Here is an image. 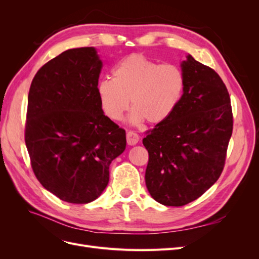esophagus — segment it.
<instances>
[{"mask_svg": "<svg viewBox=\"0 0 259 259\" xmlns=\"http://www.w3.org/2000/svg\"><path fill=\"white\" fill-rule=\"evenodd\" d=\"M126 140H127V145L134 146L139 142V136L134 132H128L126 134Z\"/></svg>", "mask_w": 259, "mask_h": 259, "instance_id": "obj_1", "label": "esophagus"}]
</instances>
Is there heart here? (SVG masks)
<instances>
[{
  "instance_id": "1",
  "label": "heart",
  "mask_w": 259,
  "mask_h": 259,
  "mask_svg": "<svg viewBox=\"0 0 259 259\" xmlns=\"http://www.w3.org/2000/svg\"><path fill=\"white\" fill-rule=\"evenodd\" d=\"M112 74L113 79H104L97 85L100 107L112 121L122 119L131 100V123L146 120L160 124L174 112L185 88L183 71L177 66L160 65L143 54L123 58Z\"/></svg>"
}]
</instances>
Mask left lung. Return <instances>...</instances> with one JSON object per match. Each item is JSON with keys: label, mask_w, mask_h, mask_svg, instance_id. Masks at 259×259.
I'll return each mask as SVG.
<instances>
[{"label": "left lung", "mask_w": 259, "mask_h": 259, "mask_svg": "<svg viewBox=\"0 0 259 259\" xmlns=\"http://www.w3.org/2000/svg\"><path fill=\"white\" fill-rule=\"evenodd\" d=\"M180 67L182 98L168 119L143 139L149 153L147 189L166 206L186 205L217 182L233 126L230 96L221 76L191 55Z\"/></svg>", "instance_id": "1"}]
</instances>
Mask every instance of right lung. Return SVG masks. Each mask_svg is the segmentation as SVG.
<instances>
[{
  "instance_id": "add662e5",
  "label": "right lung",
  "mask_w": 259,
  "mask_h": 259,
  "mask_svg": "<svg viewBox=\"0 0 259 259\" xmlns=\"http://www.w3.org/2000/svg\"><path fill=\"white\" fill-rule=\"evenodd\" d=\"M101 68L94 48L68 50L38 70L28 95L25 140L34 175L73 204L103 193L109 166L126 147L125 131L100 107Z\"/></svg>"
}]
</instances>
